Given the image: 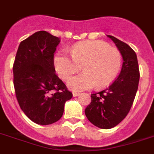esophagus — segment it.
Masks as SVG:
<instances>
[{
  "label": "esophagus",
  "instance_id": "1",
  "mask_svg": "<svg viewBox=\"0 0 154 154\" xmlns=\"http://www.w3.org/2000/svg\"><path fill=\"white\" fill-rule=\"evenodd\" d=\"M80 94V93L77 91H73V97H77V95H79Z\"/></svg>",
  "mask_w": 154,
  "mask_h": 154
}]
</instances>
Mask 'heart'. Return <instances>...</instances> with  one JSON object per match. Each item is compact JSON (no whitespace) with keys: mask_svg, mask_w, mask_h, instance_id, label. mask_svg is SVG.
Here are the masks:
<instances>
[{"mask_svg":"<svg viewBox=\"0 0 154 154\" xmlns=\"http://www.w3.org/2000/svg\"><path fill=\"white\" fill-rule=\"evenodd\" d=\"M71 57L59 52L53 64L57 74L66 81L78 72L81 74L68 81L67 86L73 91L91 89L94 86L102 88L115 81L122 66V55L117 49L102 41L88 40L75 44L70 49Z\"/></svg>","mask_w":154,"mask_h":154,"instance_id":"b5f03b06","label":"heart"}]
</instances>
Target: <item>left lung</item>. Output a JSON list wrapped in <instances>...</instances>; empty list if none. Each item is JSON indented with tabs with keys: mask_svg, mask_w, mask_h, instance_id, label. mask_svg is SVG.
<instances>
[{
	"mask_svg": "<svg viewBox=\"0 0 154 154\" xmlns=\"http://www.w3.org/2000/svg\"><path fill=\"white\" fill-rule=\"evenodd\" d=\"M122 57V66L119 77L105 90L91 94V102L85 112L88 119L100 129L116 126L130 110L140 81V70L136 53L129 45L112 35Z\"/></svg>",
	"mask_w": 154,
	"mask_h": 154,
	"instance_id": "obj_1",
	"label": "left lung"
}]
</instances>
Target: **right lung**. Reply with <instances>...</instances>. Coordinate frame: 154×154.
<instances>
[{
  "mask_svg": "<svg viewBox=\"0 0 154 154\" xmlns=\"http://www.w3.org/2000/svg\"><path fill=\"white\" fill-rule=\"evenodd\" d=\"M60 38L45 31L35 32L21 42L13 73L16 97L21 110L38 125L60 119L72 93L56 75L53 57Z\"/></svg>",
  "mask_w": 154,
  "mask_h": 154,
  "instance_id": "obj_1",
  "label": "right lung"
}]
</instances>
